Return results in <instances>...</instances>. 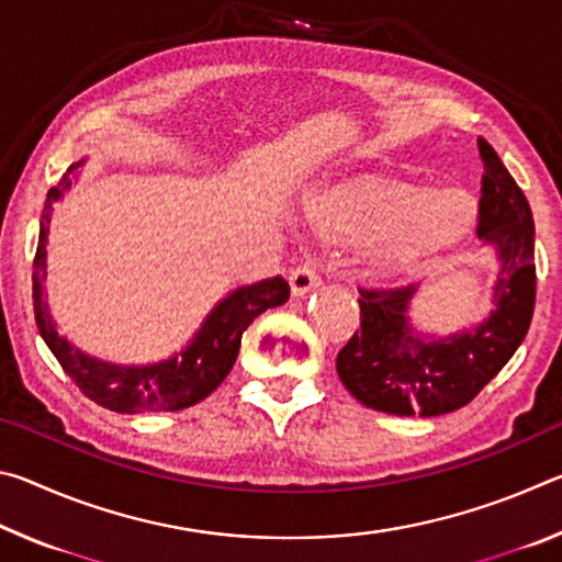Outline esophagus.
<instances>
[{
	"mask_svg": "<svg viewBox=\"0 0 562 562\" xmlns=\"http://www.w3.org/2000/svg\"><path fill=\"white\" fill-rule=\"evenodd\" d=\"M319 284V274L315 272V268H310V265H302V268H294L290 274V288L294 297H302V294H307L310 290H315Z\"/></svg>",
	"mask_w": 562,
	"mask_h": 562,
	"instance_id": "obj_1",
	"label": "esophagus"
}]
</instances>
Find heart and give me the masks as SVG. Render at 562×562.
Listing matches in <instances>:
<instances>
[{
	"instance_id": "b5f03b06",
	"label": "heart",
	"mask_w": 562,
	"mask_h": 562,
	"mask_svg": "<svg viewBox=\"0 0 562 562\" xmlns=\"http://www.w3.org/2000/svg\"><path fill=\"white\" fill-rule=\"evenodd\" d=\"M307 217L335 243L361 245L384 270H408L461 243L475 223L461 188H426L384 178H349L307 201Z\"/></svg>"
}]
</instances>
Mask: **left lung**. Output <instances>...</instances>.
Masks as SVG:
<instances>
[{
  "label": "left lung",
  "mask_w": 562,
  "mask_h": 562,
  "mask_svg": "<svg viewBox=\"0 0 562 562\" xmlns=\"http://www.w3.org/2000/svg\"><path fill=\"white\" fill-rule=\"evenodd\" d=\"M483 160L479 237L496 250L491 315L465 331L436 339L412 327L418 284L359 290V329L337 355L349 394L394 416L456 412L496 376L526 339L536 307V227L530 205L488 140Z\"/></svg>",
  "instance_id": "obj_1"
}]
</instances>
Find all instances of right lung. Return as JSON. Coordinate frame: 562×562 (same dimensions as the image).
<instances>
[{
	"label": "right lung",
	"instance_id": "add662e5",
	"mask_svg": "<svg viewBox=\"0 0 562 562\" xmlns=\"http://www.w3.org/2000/svg\"><path fill=\"white\" fill-rule=\"evenodd\" d=\"M83 166L71 164L64 178L46 193V205L42 213L40 245L34 255V317L46 347L59 359V364L71 382L87 394L91 402L116 414H138V412H180L207 394H213L231 369L240 351L243 331L250 322L262 315L265 310L280 307L290 300V284L280 274L270 280L237 288L225 300L215 304V310L205 317L193 341L180 355L156 361L144 367H121L111 364L87 351L74 347L71 341L59 337L49 315V304L44 300L42 284L46 280V237H49L52 205L71 186V176Z\"/></svg>",
	"mask_w": 562,
	"mask_h": 562
}]
</instances>
